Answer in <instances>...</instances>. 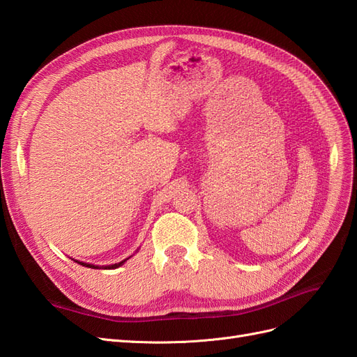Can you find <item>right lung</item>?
I'll use <instances>...</instances> for the list:
<instances>
[{"label":"right lung","mask_w":357,"mask_h":357,"mask_svg":"<svg viewBox=\"0 0 357 357\" xmlns=\"http://www.w3.org/2000/svg\"><path fill=\"white\" fill-rule=\"evenodd\" d=\"M131 257V256H129ZM129 257H126V259H123L122 262H117V264H113V265H93V264H86V262H80V261H75V259H73L74 262H77V264H80V265H83V266H88V268H92V269H101V268H104V269H116V268H119V266H122Z\"/></svg>","instance_id":"right-lung-1"}]
</instances>
